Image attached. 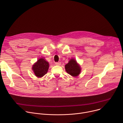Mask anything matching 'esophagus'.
<instances>
[{"instance_id": "1", "label": "esophagus", "mask_w": 123, "mask_h": 123, "mask_svg": "<svg viewBox=\"0 0 123 123\" xmlns=\"http://www.w3.org/2000/svg\"><path fill=\"white\" fill-rule=\"evenodd\" d=\"M55 64L57 66H60L61 65V63L60 62H55Z\"/></svg>"}]
</instances>
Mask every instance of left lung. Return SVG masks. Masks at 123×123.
<instances>
[{
    "instance_id": "1",
    "label": "left lung",
    "mask_w": 123,
    "mask_h": 123,
    "mask_svg": "<svg viewBox=\"0 0 123 123\" xmlns=\"http://www.w3.org/2000/svg\"><path fill=\"white\" fill-rule=\"evenodd\" d=\"M65 67L67 73L74 77L77 76L81 72V68L80 65L74 58L70 60Z\"/></svg>"
}]
</instances>
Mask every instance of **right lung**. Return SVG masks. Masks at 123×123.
<instances>
[{
    "mask_svg": "<svg viewBox=\"0 0 123 123\" xmlns=\"http://www.w3.org/2000/svg\"><path fill=\"white\" fill-rule=\"evenodd\" d=\"M49 68V62L43 58L39 59L32 67V69L36 76L40 78L45 75L48 72Z\"/></svg>",
    "mask_w": 123,
    "mask_h": 123,
    "instance_id": "right-lung-1",
    "label": "right lung"
}]
</instances>
